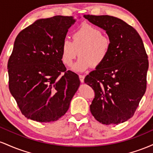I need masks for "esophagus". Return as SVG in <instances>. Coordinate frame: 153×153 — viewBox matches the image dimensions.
Returning <instances> with one entry per match:
<instances>
[{"instance_id":"obj_1","label":"esophagus","mask_w":153,"mask_h":153,"mask_svg":"<svg viewBox=\"0 0 153 153\" xmlns=\"http://www.w3.org/2000/svg\"><path fill=\"white\" fill-rule=\"evenodd\" d=\"M79 78H80V80L81 82H84V78H85V75H79Z\"/></svg>"}]
</instances>
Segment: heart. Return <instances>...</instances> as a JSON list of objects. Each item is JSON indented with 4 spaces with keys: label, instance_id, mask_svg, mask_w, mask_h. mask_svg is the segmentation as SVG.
I'll return each mask as SVG.
<instances>
[{
    "label": "heart",
    "instance_id": "obj_1",
    "mask_svg": "<svg viewBox=\"0 0 153 153\" xmlns=\"http://www.w3.org/2000/svg\"><path fill=\"white\" fill-rule=\"evenodd\" d=\"M111 40L98 28L82 24L73 34V41L64 39L60 47L61 57L66 66H71L78 54L80 57L73 65V70L84 71L88 68H99L108 59Z\"/></svg>",
    "mask_w": 153,
    "mask_h": 153
}]
</instances>
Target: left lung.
<instances>
[{
	"mask_svg": "<svg viewBox=\"0 0 153 153\" xmlns=\"http://www.w3.org/2000/svg\"><path fill=\"white\" fill-rule=\"evenodd\" d=\"M111 40L108 59L85 78L95 91L90 106L94 118L106 125L131 118L146 91L149 62L143 40L134 28L108 15H84Z\"/></svg>",
	"mask_w": 153,
	"mask_h": 153,
	"instance_id": "1",
	"label": "left lung"
}]
</instances>
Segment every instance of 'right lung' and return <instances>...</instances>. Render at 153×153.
I'll use <instances>...</instances> for the list:
<instances>
[{"instance_id": "add662e5", "label": "right lung", "mask_w": 153, "mask_h": 153, "mask_svg": "<svg viewBox=\"0 0 153 153\" xmlns=\"http://www.w3.org/2000/svg\"><path fill=\"white\" fill-rule=\"evenodd\" d=\"M75 22L63 16L39 19L16 38L8 62V87L27 119L54 122L69 108L80 82L67 71L60 47Z\"/></svg>"}]
</instances>
